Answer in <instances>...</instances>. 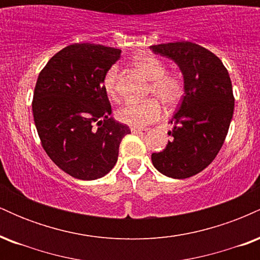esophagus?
<instances>
[{"instance_id":"esophagus-1","label":"esophagus","mask_w":260,"mask_h":260,"mask_svg":"<svg viewBox=\"0 0 260 260\" xmlns=\"http://www.w3.org/2000/svg\"><path fill=\"white\" fill-rule=\"evenodd\" d=\"M131 132L136 134H145L148 132V128H137V127H131Z\"/></svg>"}]
</instances>
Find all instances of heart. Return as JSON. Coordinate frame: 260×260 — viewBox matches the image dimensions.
I'll list each match as a JSON object with an SVG mask.
<instances>
[{"mask_svg":"<svg viewBox=\"0 0 260 260\" xmlns=\"http://www.w3.org/2000/svg\"><path fill=\"white\" fill-rule=\"evenodd\" d=\"M136 67L151 80L149 94L155 95L165 106L172 107L181 100L183 84L175 74L166 73V64L153 55H142L136 59ZM118 68L112 66L103 80L104 90L110 99L117 98ZM162 115L160 104L150 99L139 104H126L116 111V118L128 126L142 128L151 122L157 121Z\"/></svg>","mask_w":260,"mask_h":260,"instance_id":"heart-1","label":"heart"}]
</instances>
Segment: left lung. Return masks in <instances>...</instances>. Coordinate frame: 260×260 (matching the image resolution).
I'll use <instances>...</instances> for the list:
<instances>
[{"label": "left lung", "mask_w": 260, "mask_h": 260, "mask_svg": "<svg viewBox=\"0 0 260 260\" xmlns=\"http://www.w3.org/2000/svg\"><path fill=\"white\" fill-rule=\"evenodd\" d=\"M150 49L180 67L184 89L170 121L172 140L162 151L151 154V161L168 177L188 178L210 165L228 136L235 109L231 79L221 59L197 44L177 41Z\"/></svg>", "instance_id": "left-lung-1"}]
</instances>
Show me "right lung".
<instances>
[{
    "instance_id": "1",
    "label": "right lung",
    "mask_w": 260,
    "mask_h": 260,
    "mask_svg": "<svg viewBox=\"0 0 260 260\" xmlns=\"http://www.w3.org/2000/svg\"><path fill=\"white\" fill-rule=\"evenodd\" d=\"M121 50L74 44L50 58L39 74L32 99L35 127L44 150L66 174L96 180L117 162L127 124L111 117L104 77Z\"/></svg>"
}]
</instances>
